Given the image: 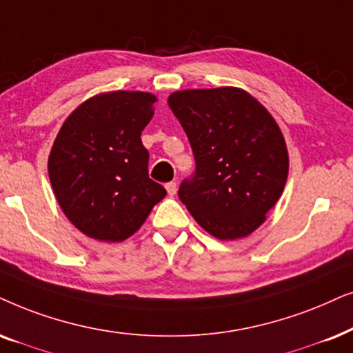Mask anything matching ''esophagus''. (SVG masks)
<instances>
[{
    "mask_svg": "<svg viewBox=\"0 0 353 353\" xmlns=\"http://www.w3.org/2000/svg\"><path fill=\"white\" fill-rule=\"evenodd\" d=\"M165 188H167V193H168V194H170V196H175V193H176V181H170V183H167Z\"/></svg>",
    "mask_w": 353,
    "mask_h": 353,
    "instance_id": "1",
    "label": "esophagus"
}]
</instances>
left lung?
Returning <instances> with one entry per match:
<instances>
[{"instance_id":"left-lung-1","label":"left lung","mask_w":353,"mask_h":353,"mask_svg":"<svg viewBox=\"0 0 353 353\" xmlns=\"http://www.w3.org/2000/svg\"><path fill=\"white\" fill-rule=\"evenodd\" d=\"M168 107L196 162L178 198L219 240L250 235L266 221L287 181L288 154L277 123L236 87L178 90Z\"/></svg>"}]
</instances>
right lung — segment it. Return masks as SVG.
Listing matches in <instances>:
<instances>
[{"label": "right lung", "mask_w": 353, "mask_h": 353, "mask_svg": "<svg viewBox=\"0 0 353 353\" xmlns=\"http://www.w3.org/2000/svg\"><path fill=\"white\" fill-rule=\"evenodd\" d=\"M148 92L100 94L68 117L48 157L63 212L87 236L123 241L143 225L165 188L149 178L141 132L154 117Z\"/></svg>", "instance_id": "add662e5"}]
</instances>
